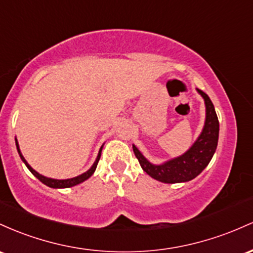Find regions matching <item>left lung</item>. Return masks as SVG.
Masks as SVG:
<instances>
[{"label":"left lung","mask_w":253,"mask_h":253,"mask_svg":"<svg viewBox=\"0 0 253 253\" xmlns=\"http://www.w3.org/2000/svg\"><path fill=\"white\" fill-rule=\"evenodd\" d=\"M197 92L202 95L206 104V122L202 132L188 152L161 165H154L149 163L132 144L135 157L142 169L154 179L166 184L185 183L197 177L211 163L217 147L218 119L209 96L201 89H197Z\"/></svg>","instance_id":"obj_1"}]
</instances>
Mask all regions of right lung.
Returning <instances> with one entry per match:
<instances>
[{
  "instance_id": "right-lung-1",
  "label": "right lung",
  "mask_w": 253,
  "mask_h": 253,
  "mask_svg": "<svg viewBox=\"0 0 253 253\" xmlns=\"http://www.w3.org/2000/svg\"><path fill=\"white\" fill-rule=\"evenodd\" d=\"M15 144H16V149H18V153H19L20 158H21V160L24 161L25 165H26V166H27V169H30L31 173H32V174L35 175L36 178H38V179L41 180L42 184H45V185H46V186H49V188H53V189H64V188H72V186H75V185H78V184L82 183V181H84V180H87V179H88V178L90 177V175H92L93 173H94V171H95V169H96V165H98V163H99V159H100V155H101V150H103V146H101V148H100V150H99V153H98V157H96L95 161H94V164H93V166L90 167V169H89L88 171H87V172L82 173V174L78 175V177L70 178V179H52V178H47V177H44V175L39 174L38 172L35 171V169H33L32 167H31L30 165H28L27 161L25 160V158L22 157L21 152H20V148H19V143H18V140H16V138H15Z\"/></svg>"
}]
</instances>
